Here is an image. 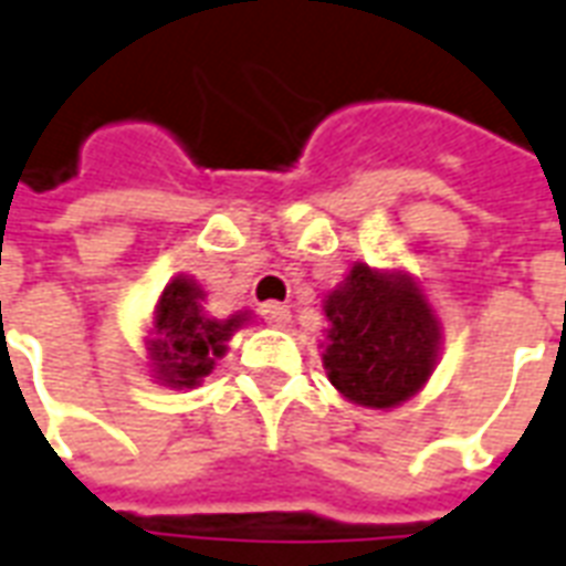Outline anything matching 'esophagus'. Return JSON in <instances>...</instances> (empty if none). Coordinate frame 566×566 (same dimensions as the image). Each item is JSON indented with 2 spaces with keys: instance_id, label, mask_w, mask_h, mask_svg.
Masks as SVG:
<instances>
[{
  "instance_id": "obj_1",
  "label": "esophagus",
  "mask_w": 566,
  "mask_h": 566,
  "mask_svg": "<svg viewBox=\"0 0 566 566\" xmlns=\"http://www.w3.org/2000/svg\"><path fill=\"white\" fill-rule=\"evenodd\" d=\"M262 318H265L271 328H286L289 318H292V313H289L286 304H277V301H268V304H262Z\"/></svg>"
}]
</instances>
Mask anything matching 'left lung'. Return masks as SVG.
Segmentation results:
<instances>
[{"label":"left lung","instance_id":"left-lung-1","mask_svg":"<svg viewBox=\"0 0 566 566\" xmlns=\"http://www.w3.org/2000/svg\"><path fill=\"white\" fill-rule=\"evenodd\" d=\"M322 364L331 385L367 409L415 397L436 369L441 325L415 277L355 262L325 298Z\"/></svg>","mask_w":566,"mask_h":566}]
</instances>
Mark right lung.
<instances>
[{
  "instance_id": "1",
  "label": "right lung",
  "mask_w": 566,
  "mask_h": 566,
  "mask_svg": "<svg viewBox=\"0 0 566 566\" xmlns=\"http://www.w3.org/2000/svg\"><path fill=\"white\" fill-rule=\"evenodd\" d=\"M206 289L197 280L178 274L164 286L151 316L148 358L155 364V379L169 388H197L227 355V343L244 328L250 310H238L227 318L208 316Z\"/></svg>"
}]
</instances>
